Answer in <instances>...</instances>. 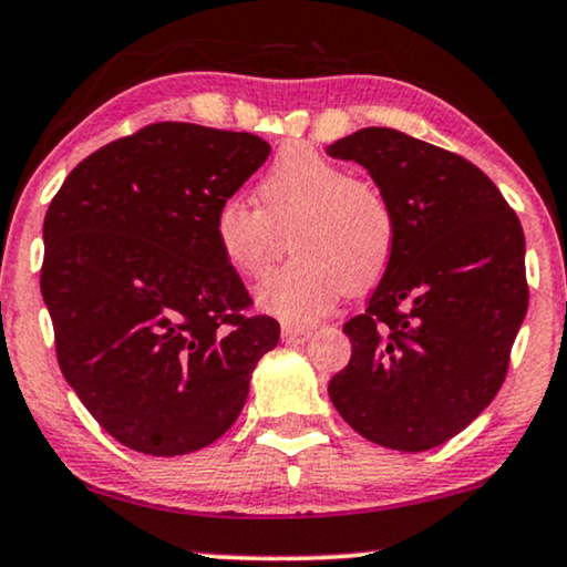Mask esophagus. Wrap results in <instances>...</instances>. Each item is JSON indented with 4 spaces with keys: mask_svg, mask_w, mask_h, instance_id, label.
Listing matches in <instances>:
<instances>
[{
    "mask_svg": "<svg viewBox=\"0 0 567 567\" xmlns=\"http://www.w3.org/2000/svg\"><path fill=\"white\" fill-rule=\"evenodd\" d=\"M312 333L307 328H293V326H284V341L286 343H305Z\"/></svg>",
    "mask_w": 567,
    "mask_h": 567,
    "instance_id": "esophagus-1",
    "label": "esophagus"
}]
</instances>
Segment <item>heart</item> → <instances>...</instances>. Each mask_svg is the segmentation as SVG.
I'll return each instance as SVG.
<instances>
[{"instance_id": "heart-1", "label": "heart", "mask_w": 567, "mask_h": 567, "mask_svg": "<svg viewBox=\"0 0 567 567\" xmlns=\"http://www.w3.org/2000/svg\"><path fill=\"white\" fill-rule=\"evenodd\" d=\"M260 208L226 197L213 213V239L226 266L257 278L281 257L289 237L297 260L255 289V305L286 326H312L347 291L385 274L395 218L372 182L351 179L312 148H286L257 185Z\"/></svg>"}]
</instances>
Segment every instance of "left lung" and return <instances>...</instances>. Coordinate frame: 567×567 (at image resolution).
<instances>
[{
    "label": "left lung",
    "mask_w": 567,
    "mask_h": 567,
    "mask_svg": "<svg viewBox=\"0 0 567 567\" xmlns=\"http://www.w3.org/2000/svg\"><path fill=\"white\" fill-rule=\"evenodd\" d=\"M328 156L364 166L395 218L391 262L343 326L351 362L330 401L372 443L430 451L503 385L528 307L524 229L480 168L406 132L357 130Z\"/></svg>",
    "instance_id": "obj_1"
}]
</instances>
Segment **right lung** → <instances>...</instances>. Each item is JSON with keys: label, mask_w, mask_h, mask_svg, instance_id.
Masks as SVG:
<instances>
[{"label": "right lung", "mask_w": 567, "mask_h": 567, "mask_svg": "<svg viewBox=\"0 0 567 567\" xmlns=\"http://www.w3.org/2000/svg\"><path fill=\"white\" fill-rule=\"evenodd\" d=\"M249 132L161 122L72 168L43 218L41 293L64 380L114 440L185 455L237 422L274 318L213 239L218 203L266 164Z\"/></svg>", "instance_id": "1"}]
</instances>
